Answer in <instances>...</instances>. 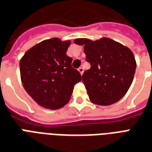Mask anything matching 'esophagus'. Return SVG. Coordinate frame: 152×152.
I'll return each mask as SVG.
<instances>
[{
    "label": "esophagus",
    "instance_id": "esophagus-1",
    "mask_svg": "<svg viewBox=\"0 0 152 152\" xmlns=\"http://www.w3.org/2000/svg\"><path fill=\"white\" fill-rule=\"evenodd\" d=\"M77 70H78V71H79L80 74H81V75H82V73H83V71H84V70H83V68H82V67H79V68H78V69H77Z\"/></svg>",
    "mask_w": 152,
    "mask_h": 152
}]
</instances>
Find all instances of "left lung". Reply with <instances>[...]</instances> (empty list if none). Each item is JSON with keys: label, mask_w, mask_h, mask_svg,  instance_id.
Masks as SVG:
<instances>
[{"label": "left lung", "mask_w": 152, "mask_h": 152, "mask_svg": "<svg viewBox=\"0 0 152 152\" xmlns=\"http://www.w3.org/2000/svg\"><path fill=\"white\" fill-rule=\"evenodd\" d=\"M84 46L86 61L91 67L82 75V82L90 101L109 105L124 97L134 78L136 63L132 50L109 38L91 41L76 39Z\"/></svg>", "instance_id": "obj_1"}]
</instances>
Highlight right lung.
Here are the masks:
<instances>
[{
    "label": "right lung",
    "instance_id": "obj_1",
    "mask_svg": "<svg viewBox=\"0 0 152 152\" xmlns=\"http://www.w3.org/2000/svg\"><path fill=\"white\" fill-rule=\"evenodd\" d=\"M70 41L47 39L26 51L20 62L21 82L28 94L43 108L58 109L68 103L82 76L66 55Z\"/></svg>",
    "mask_w": 152,
    "mask_h": 152
}]
</instances>
